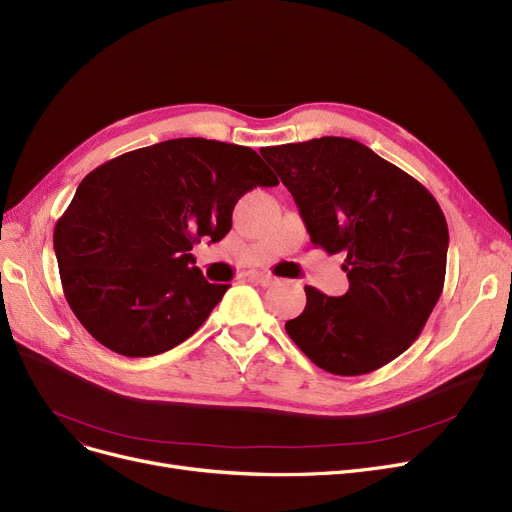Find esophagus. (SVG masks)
<instances>
[{
  "label": "esophagus",
  "instance_id": "1",
  "mask_svg": "<svg viewBox=\"0 0 512 512\" xmlns=\"http://www.w3.org/2000/svg\"><path fill=\"white\" fill-rule=\"evenodd\" d=\"M253 280H255L257 284H261V286H272V284H276V278L270 276V274H253Z\"/></svg>",
  "mask_w": 512,
  "mask_h": 512
}]
</instances>
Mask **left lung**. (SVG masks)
Listing matches in <instances>:
<instances>
[{
	"label": "left lung",
	"mask_w": 512,
	"mask_h": 512,
	"mask_svg": "<svg viewBox=\"0 0 512 512\" xmlns=\"http://www.w3.org/2000/svg\"><path fill=\"white\" fill-rule=\"evenodd\" d=\"M311 242L344 253L348 290L305 286L286 321L301 351L334 375H363L402 355L432 315L446 276L448 226L427 188L359 141L321 137L263 147Z\"/></svg>",
	"instance_id": "8db88e82"
}]
</instances>
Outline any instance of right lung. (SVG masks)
<instances>
[{
	"label": "right lung",
	"instance_id": "add662e5",
	"mask_svg": "<svg viewBox=\"0 0 512 512\" xmlns=\"http://www.w3.org/2000/svg\"><path fill=\"white\" fill-rule=\"evenodd\" d=\"M276 174L251 147L172 139L85 176L53 230L64 297L85 330L124 357L193 336L230 284H209L188 253L222 240L236 201Z\"/></svg>",
	"mask_w": 512,
	"mask_h": 512
}]
</instances>
